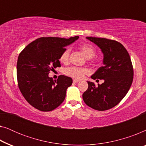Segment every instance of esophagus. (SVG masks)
Masks as SVG:
<instances>
[{"mask_svg":"<svg viewBox=\"0 0 146 146\" xmlns=\"http://www.w3.org/2000/svg\"><path fill=\"white\" fill-rule=\"evenodd\" d=\"M80 82L79 80H77V79H74L73 80V82L74 83H78V82Z\"/></svg>","mask_w":146,"mask_h":146,"instance_id":"34e87169","label":"esophagus"}]
</instances>
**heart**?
<instances>
[{"label": "heart", "instance_id": "obj_1", "mask_svg": "<svg viewBox=\"0 0 146 146\" xmlns=\"http://www.w3.org/2000/svg\"><path fill=\"white\" fill-rule=\"evenodd\" d=\"M80 48L82 51L83 54L87 58H92L94 56L96 53L94 47L92 45L89 44H84L81 45L80 46ZM70 52V50L69 48L65 49L62 52L60 56V60L61 62L65 64L68 62ZM88 72V69L76 66L68 68L65 70L66 74L78 79L82 78L84 76V75Z\"/></svg>", "mask_w": 146, "mask_h": 146}]
</instances>
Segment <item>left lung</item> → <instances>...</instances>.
<instances>
[{
  "instance_id": "8db88e82",
  "label": "left lung",
  "mask_w": 146,
  "mask_h": 146,
  "mask_svg": "<svg viewBox=\"0 0 146 146\" xmlns=\"http://www.w3.org/2000/svg\"><path fill=\"white\" fill-rule=\"evenodd\" d=\"M86 38L96 44L104 54V66L91 78L104 82L97 87L88 82V88L82 98L86 104L92 108L107 110L118 104L130 88L133 78L132 63L126 49L118 42L104 38Z\"/></svg>"
}]
</instances>
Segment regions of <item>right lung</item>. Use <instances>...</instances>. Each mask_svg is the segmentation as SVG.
<instances>
[{
  "label": "right lung",
  "instance_id": "add662e5",
  "mask_svg": "<svg viewBox=\"0 0 146 146\" xmlns=\"http://www.w3.org/2000/svg\"><path fill=\"white\" fill-rule=\"evenodd\" d=\"M79 36L63 38L42 37L28 44L20 53L17 66L18 86L26 100L35 108L49 111L64 100L72 79L64 75L56 80L48 76L50 71L60 67L59 59L66 46Z\"/></svg>",
  "mask_w": 146,
  "mask_h": 146
}]
</instances>
